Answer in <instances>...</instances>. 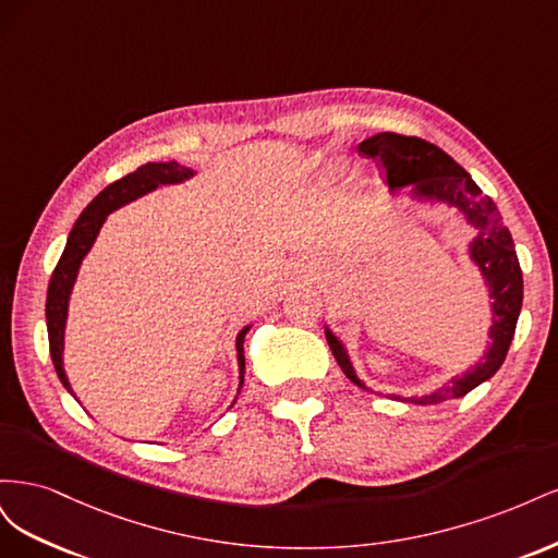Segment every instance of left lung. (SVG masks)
I'll use <instances>...</instances> for the list:
<instances>
[{
    "label": "left lung",
    "instance_id": "8db88e82",
    "mask_svg": "<svg viewBox=\"0 0 558 558\" xmlns=\"http://www.w3.org/2000/svg\"><path fill=\"white\" fill-rule=\"evenodd\" d=\"M359 154L377 160L384 167L391 191L412 185V197L447 202V205L461 209L468 223L477 228V238L470 244V258L482 269L488 283V295L494 300V326L488 332L492 344H488L484 359L463 373V377L451 379L430 396L400 400L437 404L451 398H463L472 388H477L482 381L492 379L498 373L512 344L523 300V279L512 234L505 228L496 202L484 195L463 167L435 144L421 137H404V134L396 132H379L359 144ZM326 340L342 373L353 384L365 388V384L353 373L342 342L330 332V328H326Z\"/></svg>",
    "mask_w": 558,
    "mask_h": 558
}]
</instances>
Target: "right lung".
<instances>
[{
	"label": "right lung",
	"instance_id": "right-lung-1",
	"mask_svg": "<svg viewBox=\"0 0 558 558\" xmlns=\"http://www.w3.org/2000/svg\"><path fill=\"white\" fill-rule=\"evenodd\" d=\"M193 177V170L181 167L179 162H146L137 167L132 174L109 183L107 189L99 193L90 205L81 211L78 221L74 223L70 238H66V246L62 256L53 269V277L48 283L46 295V326H48V347L50 359H53L56 373L66 391L72 393V386L66 381L64 367H62V349H64V324H66V305H70V295L74 289V281L78 275L81 260L86 258L90 251L99 228L107 221V214L116 211L118 207L128 205V202L137 199L150 191H156L158 185L165 183H179ZM248 332V326L240 330L238 335V361H240V386L244 384V337Z\"/></svg>",
	"mask_w": 558,
	"mask_h": 558
}]
</instances>
